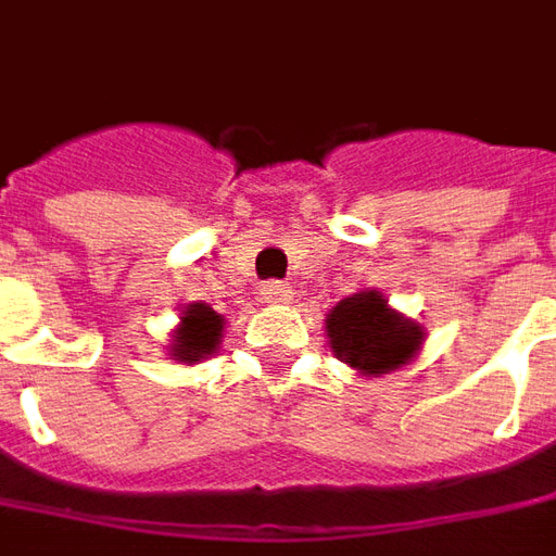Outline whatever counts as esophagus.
Here are the masks:
<instances>
[{"instance_id":"1","label":"esophagus","mask_w":556,"mask_h":556,"mask_svg":"<svg viewBox=\"0 0 556 556\" xmlns=\"http://www.w3.org/2000/svg\"><path fill=\"white\" fill-rule=\"evenodd\" d=\"M262 298H265V303L282 306V303L294 301V289H291L289 282H267L265 289H262Z\"/></svg>"}]
</instances>
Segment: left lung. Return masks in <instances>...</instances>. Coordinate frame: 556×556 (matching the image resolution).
<instances>
[{
  "label": "left lung",
  "instance_id": "left-lung-1",
  "mask_svg": "<svg viewBox=\"0 0 556 556\" xmlns=\"http://www.w3.org/2000/svg\"><path fill=\"white\" fill-rule=\"evenodd\" d=\"M327 339L339 361L366 378L405 366L422 345V327L387 306L381 291H357L327 313Z\"/></svg>",
  "mask_w": 556,
  "mask_h": 556
}]
</instances>
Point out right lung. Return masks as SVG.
I'll return each mask as SVG.
<instances>
[{
  "instance_id": "add662e5",
  "label": "right lung",
  "mask_w": 556,
  "mask_h": 556,
  "mask_svg": "<svg viewBox=\"0 0 556 556\" xmlns=\"http://www.w3.org/2000/svg\"><path fill=\"white\" fill-rule=\"evenodd\" d=\"M223 325H226L223 315L214 313L207 303H190V306H184L181 325L172 333V361H207L217 351L219 339H223Z\"/></svg>"
}]
</instances>
